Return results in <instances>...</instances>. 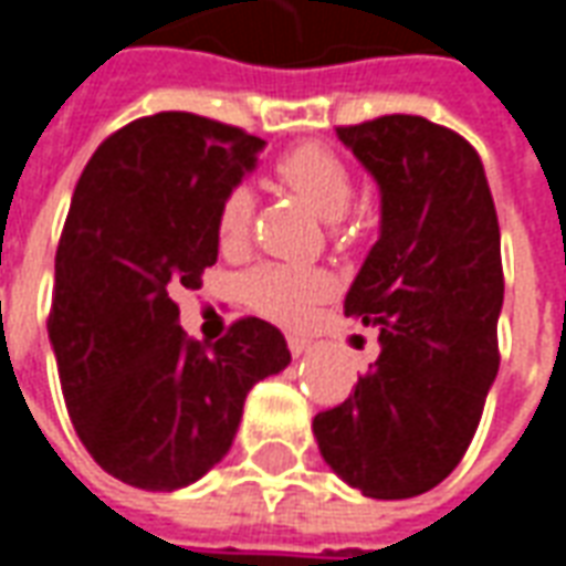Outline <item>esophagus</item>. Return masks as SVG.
Wrapping results in <instances>:
<instances>
[{
  "label": "esophagus",
  "mask_w": 566,
  "mask_h": 566,
  "mask_svg": "<svg viewBox=\"0 0 566 566\" xmlns=\"http://www.w3.org/2000/svg\"><path fill=\"white\" fill-rule=\"evenodd\" d=\"M287 348H291V355L294 357H303L312 348V343H308L306 336H300V333H291L287 336Z\"/></svg>",
  "instance_id": "esophagus-1"
}]
</instances>
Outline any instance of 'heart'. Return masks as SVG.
Here are the masks:
<instances>
[{"label":"heart","instance_id":"obj_1","mask_svg":"<svg viewBox=\"0 0 566 566\" xmlns=\"http://www.w3.org/2000/svg\"><path fill=\"white\" fill-rule=\"evenodd\" d=\"M275 172L324 221H339L348 211V206H352V178H348V169L324 145H315V142L296 145V148L279 157ZM248 221H251V193L239 187V190H233L230 197L223 199L221 214H218V239H221V245L242 242ZM242 287H245L248 303L258 312L291 324V321L303 318L312 303H318L321 296L331 294V279L324 272L308 270V266L266 263V266H258L254 272H248Z\"/></svg>","mask_w":566,"mask_h":566}]
</instances>
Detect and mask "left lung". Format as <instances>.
I'll return each instance as SVG.
<instances>
[{"label": "left lung", "mask_w": 566, "mask_h": 566, "mask_svg": "<svg viewBox=\"0 0 566 566\" xmlns=\"http://www.w3.org/2000/svg\"><path fill=\"white\" fill-rule=\"evenodd\" d=\"M336 133L379 185V239L345 315L376 327L381 352L312 430L327 467L364 497H418L461 463L497 379V211L473 145L427 117Z\"/></svg>", "instance_id": "1"}]
</instances>
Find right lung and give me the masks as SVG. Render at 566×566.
<instances>
[{"mask_svg": "<svg viewBox=\"0 0 566 566\" xmlns=\"http://www.w3.org/2000/svg\"><path fill=\"white\" fill-rule=\"evenodd\" d=\"M266 142L187 112L117 129L81 172L56 248L48 336L93 461L142 491L193 485L230 451L248 391L291 364L270 321L209 348L175 291L218 260V214Z\"/></svg>", "mask_w": 566, "mask_h": 566, "instance_id": "add662e5", "label": "right lung"}]
</instances>
